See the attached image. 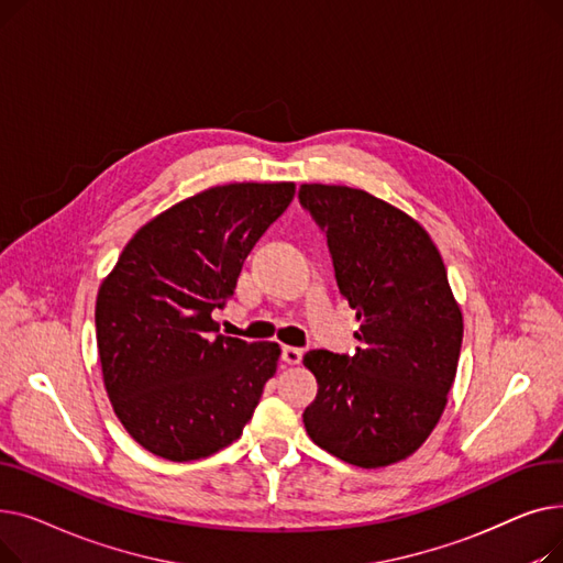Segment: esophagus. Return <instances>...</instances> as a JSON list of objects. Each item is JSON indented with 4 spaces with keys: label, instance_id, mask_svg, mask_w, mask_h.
<instances>
[{
    "label": "esophagus",
    "instance_id": "1",
    "mask_svg": "<svg viewBox=\"0 0 563 563\" xmlns=\"http://www.w3.org/2000/svg\"><path fill=\"white\" fill-rule=\"evenodd\" d=\"M303 358V351L297 346H283V363L287 365H299Z\"/></svg>",
    "mask_w": 563,
    "mask_h": 563
}]
</instances>
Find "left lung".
<instances>
[{"instance_id": "8db88e82", "label": "left lung", "mask_w": 563, "mask_h": 563, "mask_svg": "<svg viewBox=\"0 0 563 563\" xmlns=\"http://www.w3.org/2000/svg\"><path fill=\"white\" fill-rule=\"evenodd\" d=\"M299 198L361 321L353 356H303L317 378L306 431L344 463L393 465L422 448L456 376L463 314L448 269L429 232L386 200L340 185H301Z\"/></svg>"}]
</instances>
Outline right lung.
Returning <instances> with one entry per match:
<instances>
[{"label": "right lung", "mask_w": 563, "mask_h": 563, "mask_svg": "<svg viewBox=\"0 0 563 563\" xmlns=\"http://www.w3.org/2000/svg\"><path fill=\"white\" fill-rule=\"evenodd\" d=\"M294 183L200 191L147 221L96 301L113 412L139 445L198 461L242 435L276 374L280 346L217 335L214 308L234 294L255 242L294 198Z\"/></svg>", "instance_id": "add662e5"}]
</instances>
